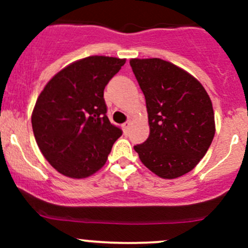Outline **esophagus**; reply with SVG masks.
I'll return each instance as SVG.
<instances>
[{"mask_svg": "<svg viewBox=\"0 0 248 248\" xmlns=\"http://www.w3.org/2000/svg\"><path fill=\"white\" fill-rule=\"evenodd\" d=\"M129 127H131V121H127V122H124V124H122V129L124 131V133H127V132H128Z\"/></svg>", "mask_w": 248, "mask_h": 248, "instance_id": "1", "label": "esophagus"}]
</instances>
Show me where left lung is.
I'll return each mask as SVG.
<instances>
[{"instance_id":"left-lung-1","label":"left lung","mask_w":248,"mask_h":248,"mask_svg":"<svg viewBox=\"0 0 248 248\" xmlns=\"http://www.w3.org/2000/svg\"><path fill=\"white\" fill-rule=\"evenodd\" d=\"M146 101L150 136L136 145L141 163L162 179L194 169L215 136L211 99L202 85L180 67L161 59H132Z\"/></svg>"}]
</instances>
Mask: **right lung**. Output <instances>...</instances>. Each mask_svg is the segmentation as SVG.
<instances>
[{
  "instance_id": "right-lung-1",
  "label": "right lung",
  "mask_w": 248,
  "mask_h": 248,
  "mask_svg": "<svg viewBox=\"0 0 248 248\" xmlns=\"http://www.w3.org/2000/svg\"><path fill=\"white\" fill-rule=\"evenodd\" d=\"M124 62L97 55L78 60L55 74L37 98L34 138L60 174L85 179L106 164L122 131L110 124L103 93Z\"/></svg>"
}]
</instances>
